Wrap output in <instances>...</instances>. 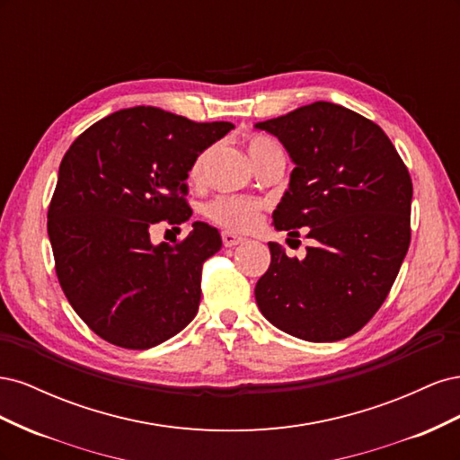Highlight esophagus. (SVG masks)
Wrapping results in <instances>:
<instances>
[{
  "label": "esophagus",
  "instance_id": "1",
  "mask_svg": "<svg viewBox=\"0 0 460 460\" xmlns=\"http://www.w3.org/2000/svg\"><path fill=\"white\" fill-rule=\"evenodd\" d=\"M243 242L245 240L242 238V235H235L232 232H222V243H225V247H235Z\"/></svg>",
  "mask_w": 460,
  "mask_h": 460
}]
</instances>
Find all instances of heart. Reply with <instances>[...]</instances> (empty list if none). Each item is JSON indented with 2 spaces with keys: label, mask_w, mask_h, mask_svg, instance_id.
<instances>
[{
  "label": "heart",
  "mask_w": 460,
  "mask_h": 460,
  "mask_svg": "<svg viewBox=\"0 0 460 460\" xmlns=\"http://www.w3.org/2000/svg\"><path fill=\"white\" fill-rule=\"evenodd\" d=\"M272 149H280V147H278V144L272 142L270 137L253 136L252 140L247 142V151H249V157H252L253 164ZM205 161H207V151H203L201 155L193 161L191 171H190L191 178L201 176ZM261 208H262V203L255 201V199L222 196V198H217L211 205L207 207V215L222 228L245 232V230H252L259 222Z\"/></svg>",
  "instance_id": "1"
}]
</instances>
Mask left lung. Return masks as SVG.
<instances>
[{
    "instance_id": "obj_1",
    "label": "left lung",
    "mask_w": 460,
    "mask_h": 460,
    "mask_svg": "<svg viewBox=\"0 0 460 460\" xmlns=\"http://www.w3.org/2000/svg\"><path fill=\"white\" fill-rule=\"evenodd\" d=\"M255 128L282 142L296 169L272 215L305 259L269 242L270 267L255 299L270 324L305 341H340L376 314L411 243L412 182L385 132L330 102L303 105Z\"/></svg>"
}]
</instances>
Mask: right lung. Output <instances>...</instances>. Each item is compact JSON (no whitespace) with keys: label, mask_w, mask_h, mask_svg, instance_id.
Wrapping results in <instances>:
<instances>
[{"label":"right lung","mask_w":460,"mask_h":460,"mask_svg":"<svg viewBox=\"0 0 460 460\" xmlns=\"http://www.w3.org/2000/svg\"><path fill=\"white\" fill-rule=\"evenodd\" d=\"M232 128L132 107L92 124L65 153L48 211L55 272L105 341L149 349L198 314L201 267L222 247L218 230L198 220L180 243L153 245L149 228L190 220L191 164Z\"/></svg>","instance_id":"1"}]
</instances>
